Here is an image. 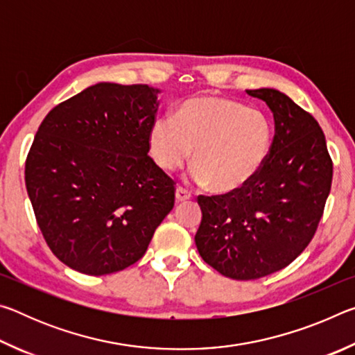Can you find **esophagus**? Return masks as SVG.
<instances>
[{"instance_id": "34e87169", "label": "esophagus", "mask_w": 355, "mask_h": 355, "mask_svg": "<svg viewBox=\"0 0 355 355\" xmlns=\"http://www.w3.org/2000/svg\"><path fill=\"white\" fill-rule=\"evenodd\" d=\"M191 199V194L186 189H183V188H177V191H175V200L180 203V202H186V200H189Z\"/></svg>"}]
</instances>
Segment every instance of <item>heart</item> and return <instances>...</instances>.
Returning a JSON list of instances; mask_svg holds the SVG:
<instances>
[{"mask_svg":"<svg viewBox=\"0 0 355 355\" xmlns=\"http://www.w3.org/2000/svg\"><path fill=\"white\" fill-rule=\"evenodd\" d=\"M148 146L155 163L167 172L183 167L192 155V180L225 194L241 189L261 169L272 127L261 111L203 95L183 101L175 119H156Z\"/></svg>","mask_w":355,"mask_h":355,"instance_id":"heart-1","label":"heart"}]
</instances>
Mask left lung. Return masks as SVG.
Here are the masks:
<instances>
[{"label":"left lung","mask_w":355,"mask_h":355,"mask_svg":"<svg viewBox=\"0 0 355 355\" xmlns=\"http://www.w3.org/2000/svg\"><path fill=\"white\" fill-rule=\"evenodd\" d=\"M274 117L261 169L241 189L199 197L200 257L222 275L254 280L286 268L313 238L332 184V159L316 120L277 89H255Z\"/></svg>","instance_id":"1"}]
</instances>
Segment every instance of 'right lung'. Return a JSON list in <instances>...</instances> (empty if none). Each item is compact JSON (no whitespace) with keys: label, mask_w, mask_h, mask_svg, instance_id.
<instances>
[{"label":"right lung","mask_w":355,"mask_h":355,"mask_svg":"<svg viewBox=\"0 0 355 355\" xmlns=\"http://www.w3.org/2000/svg\"><path fill=\"white\" fill-rule=\"evenodd\" d=\"M159 89L98 83L46 114L25 180L46 244L78 272L122 271L171 213L173 182L148 156Z\"/></svg>","instance_id":"1"}]
</instances>
